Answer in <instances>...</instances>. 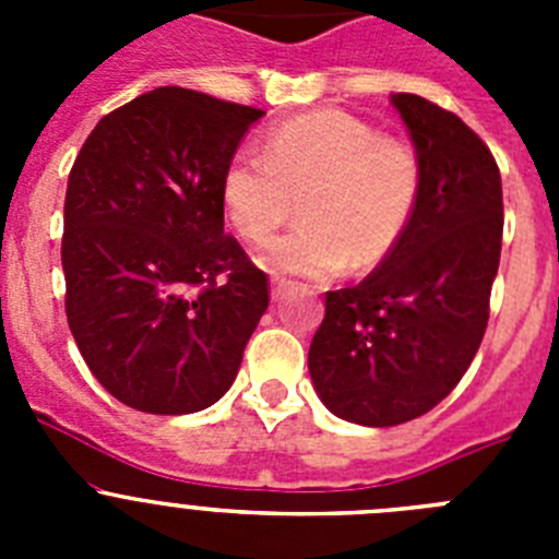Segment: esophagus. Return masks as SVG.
<instances>
[{
    "label": "esophagus",
    "instance_id": "1",
    "mask_svg": "<svg viewBox=\"0 0 559 559\" xmlns=\"http://www.w3.org/2000/svg\"><path fill=\"white\" fill-rule=\"evenodd\" d=\"M288 285L290 283H285V280H280V276H274V280H271V299H274V302H280V299L285 296V290H288Z\"/></svg>",
    "mask_w": 559,
    "mask_h": 559
}]
</instances>
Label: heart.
Masks as SVG:
<instances>
[{
  "mask_svg": "<svg viewBox=\"0 0 559 559\" xmlns=\"http://www.w3.org/2000/svg\"><path fill=\"white\" fill-rule=\"evenodd\" d=\"M417 153L347 111H313L274 126L260 153L221 170V204L237 235L263 243L294 215L305 224L257 257L271 274L328 280L383 263L406 235L419 199Z\"/></svg>",
  "mask_w": 559,
  "mask_h": 559,
  "instance_id": "heart-1",
  "label": "heart"
}]
</instances>
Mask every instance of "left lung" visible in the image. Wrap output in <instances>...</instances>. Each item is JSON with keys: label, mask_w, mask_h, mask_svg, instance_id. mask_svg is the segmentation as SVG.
I'll return each instance as SVG.
<instances>
[{"label": "left lung", "mask_w": 559, "mask_h": 559, "mask_svg": "<svg viewBox=\"0 0 559 559\" xmlns=\"http://www.w3.org/2000/svg\"><path fill=\"white\" fill-rule=\"evenodd\" d=\"M419 159V199L397 249L355 288L328 290L308 369L335 417L389 428L423 417L471 367L501 260V173L456 114L392 95Z\"/></svg>", "instance_id": "1"}]
</instances>
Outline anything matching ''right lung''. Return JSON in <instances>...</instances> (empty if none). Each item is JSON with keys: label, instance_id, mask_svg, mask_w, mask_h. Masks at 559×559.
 <instances>
[{"label": "right lung", "instance_id": "right-lung-1", "mask_svg": "<svg viewBox=\"0 0 559 559\" xmlns=\"http://www.w3.org/2000/svg\"><path fill=\"white\" fill-rule=\"evenodd\" d=\"M265 111L162 86L106 114L69 173L67 322L108 394L192 414L235 383L269 276L224 235L221 170Z\"/></svg>", "mask_w": 559, "mask_h": 559}]
</instances>
